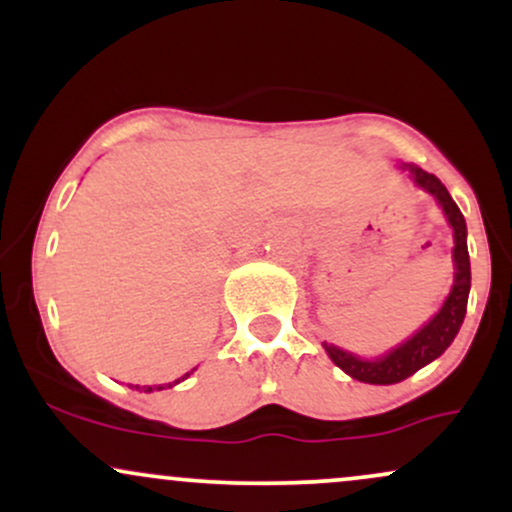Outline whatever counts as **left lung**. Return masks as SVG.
I'll return each mask as SVG.
<instances>
[{"instance_id": "1", "label": "left lung", "mask_w": 512, "mask_h": 512, "mask_svg": "<svg viewBox=\"0 0 512 512\" xmlns=\"http://www.w3.org/2000/svg\"><path fill=\"white\" fill-rule=\"evenodd\" d=\"M409 170L411 180L419 187H424L426 192H431L438 199V204L443 207L445 216H448L452 231H455V284L448 301L443 303L440 313L433 317L431 322L407 339L402 346H397L395 351L383 358H375V361H363L354 354H346V351L337 349V346L325 342V351L330 358L337 363L344 373H349L351 378L361 380V383L370 385H392L402 383L409 375H414L416 370L424 368L426 363H431L433 358H438L445 349L452 344V339L460 332L464 313H467V298H469V286H472V269H469V252H467V223L460 207L452 202L450 192L445 190V185L440 182L433 173H426L419 166H404Z\"/></svg>"}]
</instances>
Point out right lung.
Returning a JSON list of instances; mask_svg holds the SVG:
<instances>
[{
    "label": "right lung",
    "instance_id": "obj_1",
    "mask_svg": "<svg viewBox=\"0 0 512 512\" xmlns=\"http://www.w3.org/2000/svg\"><path fill=\"white\" fill-rule=\"evenodd\" d=\"M187 375H190V373H187ZM187 375H182V378H180V380H185V378H187ZM180 380H175V383H180ZM175 383H168L166 387H173ZM151 390H163V385H154V387H146V390H144V392H151Z\"/></svg>",
    "mask_w": 512,
    "mask_h": 512
}]
</instances>
